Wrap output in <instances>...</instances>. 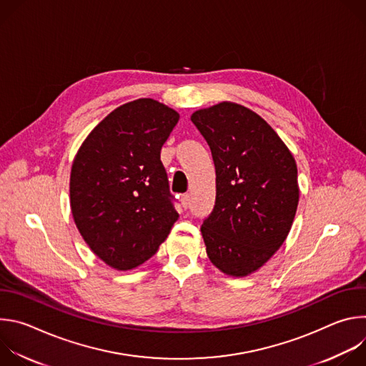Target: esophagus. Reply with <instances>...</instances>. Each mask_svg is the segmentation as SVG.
Listing matches in <instances>:
<instances>
[{
	"label": "esophagus",
	"mask_w": 366,
	"mask_h": 366,
	"mask_svg": "<svg viewBox=\"0 0 366 366\" xmlns=\"http://www.w3.org/2000/svg\"><path fill=\"white\" fill-rule=\"evenodd\" d=\"M189 201H191V199H189V195H188V194H184L182 198H181V204H182V207L185 208V210L189 207Z\"/></svg>",
	"instance_id": "34e87169"
}]
</instances>
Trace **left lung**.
<instances>
[{
    "instance_id": "1",
    "label": "left lung",
    "mask_w": 366,
    "mask_h": 366,
    "mask_svg": "<svg viewBox=\"0 0 366 366\" xmlns=\"http://www.w3.org/2000/svg\"><path fill=\"white\" fill-rule=\"evenodd\" d=\"M212 149L216 204L201 234L212 264L230 277L265 265L285 242L300 188L292 153L254 112L223 101L191 116Z\"/></svg>"
}]
</instances>
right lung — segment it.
Segmentation results:
<instances>
[{"instance_id": "1", "label": "right lung", "mask_w": 366, "mask_h": 366, "mask_svg": "<svg viewBox=\"0 0 366 366\" xmlns=\"http://www.w3.org/2000/svg\"><path fill=\"white\" fill-rule=\"evenodd\" d=\"M179 114L139 98L98 123L71 169V210L89 249L117 271L134 269L168 237L174 207L161 149Z\"/></svg>"}]
</instances>
